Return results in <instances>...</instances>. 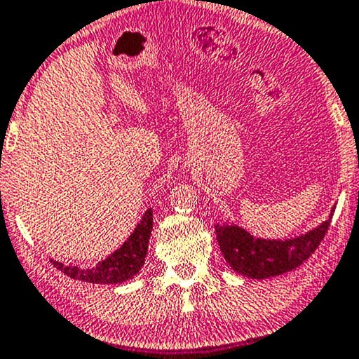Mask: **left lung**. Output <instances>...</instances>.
<instances>
[{"label":"left lung","mask_w":359,"mask_h":359,"mask_svg":"<svg viewBox=\"0 0 359 359\" xmlns=\"http://www.w3.org/2000/svg\"><path fill=\"white\" fill-rule=\"evenodd\" d=\"M334 208L336 205H332L327 219L317 227L290 239L255 237L241 225L224 222L215 225L217 241L229 266L239 275L255 280L283 275L299 268L319 248L331 225Z\"/></svg>","instance_id":"left-lung-1"}]
</instances>
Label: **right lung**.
<instances>
[{"instance_id": "obj_1", "label": "right lung", "mask_w": 359, "mask_h": 359, "mask_svg": "<svg viewBox=\"0 0 359 359\" xmlns=\"http://www.w3.org/2000/svg\"><path fill=\"white\" fill-rule=\"evenodd\" d=\"M152 232V208H147L144 217L140 219V222L137 224L134 232L128 236V239L116 249L115 252H111L110 256L104 257L103 261H100L96 266L91 268H79L72 266V264H64L59 261H52L55 268L59 271H62L64 275H67L72 280L86 281V283L93 285H116L122 283V281L130 280L137 273L140 271V268L146 263L147 256V248H149V239H151Z\"/></svg>"}]
</instances>
